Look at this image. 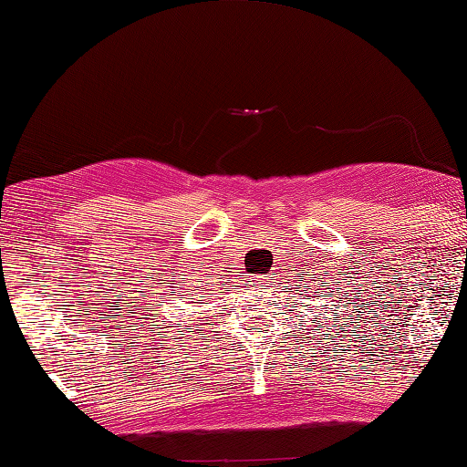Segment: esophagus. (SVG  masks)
<instances>
[{
    "mask_svg": "<svg viewBox=\"0 0 467 467\" xmlns=\"http://www.w3.org/2000/svg\"><path fill=\"white\" fill-rule=\"evenodd\" d=\"M251 285H254V287L269 285V277L267 275H254V277H251Z\"/></svg>",
    "mask_w": 467,
    "mask_h": 467,
    "instance_id": "obj_1",
    "label": "esophagus"
}]
</instances>
